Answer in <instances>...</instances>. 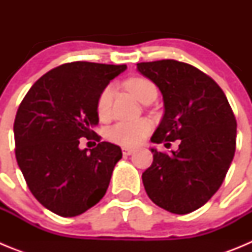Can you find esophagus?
<instances>
[{"mask_svg":"<svg viewBox=\"0 0 252 252\" xmlns=\"http://www.w3.org/2000/svg\"><path fill=\"white\" fill-rule=\"evenodd\" d=\"M133 153V150L131 148H126V146H124L122 148V154H124L125 157H127V155H131V154Z\"/></svg>","mask_w":252,"mask_h":252,"instance_id":"34e87169","label":"esophagus"}]
</instances>
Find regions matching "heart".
I'll return each instance as SVG.
<instances>
[{
  "mask_svg": "<svg viewBox=\"0 0 252 252\" xmlns=\"http://www.w3.org/2000/svg\"><path fill=\"white\" fill-rule=\"evenodd\" d=\"M125 87L128 92L144 102L151 93L157 92V87L151 81L144 77H133L125 82ZM112 88L107 86L99 93L97 99V115L101 120H108L111 116V104H112ZM151 131V124L148 120H136V121H120L107 130L106 136L110 141L122 146H136L144 141Z\"/></svg>",
  "mask_w": 252,
  "mask_h": 252,
  "instance_id": "obj_1",
  "label": "heart"
}]
</instances>
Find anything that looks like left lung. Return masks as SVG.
<instances>
[{
	"label": "left lung",
	"instance_id": "8db88e82",
	"mask_svg": "<svg viewBox=\"0 0 252 252\" xmlns=\"http://www.w3.org/2000/svg\"><path fill=\"white\" fill-rule=\"evenodd\" d=\"M137 70L157 84L165 107L151 142H180L171 154L151 149L142 183L157 206L187 215L206 204L226 177L236 150L235 115L220 86L190 64L157 60Z\"/></svg>",
	"mask_w": 252,
	"mask_h": 252
}]
</instances>
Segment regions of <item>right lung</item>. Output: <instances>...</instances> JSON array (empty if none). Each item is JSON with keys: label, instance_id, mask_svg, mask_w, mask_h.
<instances>
[{"label": "right lung", "instance_id": "add662e5", "mask_svg": "<svg viewBox=\"0 0 252 252\" xmlns=\"http://www.w3.org/2000/svg\"><path fill=\"white\" fill-rule=\"evenodd\" d=\"M126 68L63 64L39 78L20 103L13 124L17 164L32 195L55 215H82L106 194L121 149L102 141L81 150L79 139L95 137L99 93Z\"/></svg>", "mask_w": 252, "mask_h": 252}]
</instances>
